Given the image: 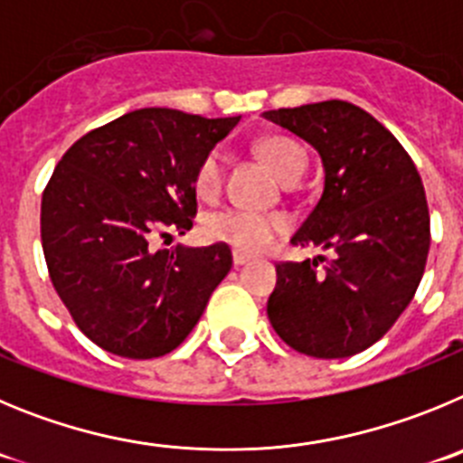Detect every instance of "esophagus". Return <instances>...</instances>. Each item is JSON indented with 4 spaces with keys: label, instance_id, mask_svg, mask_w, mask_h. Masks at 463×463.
<instances>
[{
    "label": "esophagus",
    "instance_id": "obj_1",
    "mask_svg": "<svg viewBox=\"0 0 463 463\" xmlns=\"http://www.w3.org/2000/svg\"><path fill=\"white\" fill-rule=\"evenodd\" d=\"M249 260H251V256H247V253L232 251V265H235V268H241V265H247Z\"/></svg>",
    "mask_w": 463,
    "mask_h": 463
}]
</instances>
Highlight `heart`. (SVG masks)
Returning a JSON list of instances; mask_svg holds the SVG:
<instances>
[{
	"label": "heart",
	"mask_w": 463,
	"mask_h": 463,
	"mask_svg": "<svg viewBox=\"0 0 463 463\" xmlns=\"http://www.w3.org/2000/svg\"><path fill=\"white\" fill-rule=\"evenodd\" d=\"M256 152L286 184H293L307 170V152L295 140L283 136H268L256 143ZM223 182V159L222 154L212 149L203 156L195 168L194 184L198 195L214 198ZM288 228V219L281 212H251V210H219L207 216L205 232L210 240L226 241L228 247L244 253L265 251Z\"/></svg>",
	"instance_id": "1"
}]
</instances>
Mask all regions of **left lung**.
Wrapping results in <instances>:
<instances>
[{"mask_svg":"<svg viewBox=\"0 0 463 463\" xmlns=\"http://www.w3.org/2000/svg\"><path fill=\"white\" fill-rule=\"evenodd\" d=\"M262 118L320 154L323 195L290 244L332 251L330 260L277 265L268 318L298 353L351 357L376 344L418 290L431 241L422 180L392 133L348 101Z\"/></svg>","mask_w":463,"mask_h":463,"instance_id":"obj_1","label":"left lung"}]
</instances>
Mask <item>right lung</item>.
Segmentation results:
<instances>
[{
  "label": "right lung",
  "mask_w": 463,
  "mask_h": 463,
  "mask_svg": "<svg viewBox=\"0 0 463 463\" xmlns=\"http://www.w3.org/2000/svg\"><path fill=\"white\" fill-rule=\"evenodd\" d=\"M240 118L143 108L71 145L41 201V241L57 295L103 351H175L232 268L228 244L152 251L195 216V168ZM165 235V232H164Z\"/></svg>",
  "instance_id": "add662e5"
}]
</instances>
